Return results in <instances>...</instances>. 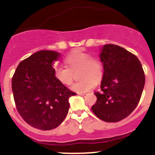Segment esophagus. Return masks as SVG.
Listing matches in <instances>:
<instances>
[{
    "label": "esophagus",
    "instance_id": "1",
    "mask_svg": "<svg viewBox=\"0 0 155 155\" xmlns=\"http://www.w3.org/2000/svg\"><path fill=\"white\" fill-rule=\"evenodd\" d=\"M80 95L82 96V97H85V96H86L87 94H80Z\"/></svg>",
    "mask_w": 155,
    "mask_h": 155
}]
</instances>
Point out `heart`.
<instances>
[{
	"instance_id": "obj_1",
	"label": "heart",
	"mask_w": 155,
	"mask_h": 155,
	"mask_svg": "<svg viewBox=\"0 0 155 155\" xmlns=\"http://www.w3.org/2000/svg\"><path fill=\"white\" fill-rule=\"evenodd\" d=\"M66 66L54 67V78L64 85H71L74 80V72L78 71L79 81L74 84L72 91L77 93H86L91 91L104 76V65L101 60L92 57L91 54L76 50L64 58Z\"/></svg>"
}]
</instances>
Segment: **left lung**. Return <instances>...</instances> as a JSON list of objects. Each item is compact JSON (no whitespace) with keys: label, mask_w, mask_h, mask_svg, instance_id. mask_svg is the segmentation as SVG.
Returning <instances> with one entry per match:
<instances>
[{"label":"left lung","mask_w":155,"mask_h":155,"mask_svg":"<svg viewBox=\"0 0 155 155\" xmlns=\"http://www.w3.org/2000/svg\"><path fill=\"white\" fill-rule=\"evenodd\" d=\"M104 64L101 92H95L97 102L91 109L107 123H117L137 107L145 82V72L136 55L119 45L108 44L101 54Z\"/></svg>","instance_id":"obj_1"}]
</instances>
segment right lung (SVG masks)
<instances>
[{
    "mask_svg": "<svg viewBox=\"0 0 155 155\" xmlns=\"http://www.w3.org/2000/svg\"><path fill=\"white\" fill-rule=\"evenodd\" d=\"M60 56L54 51L42 50L19 64L12 78L16 108L32 127L51 130L65 119L68 99L76 95L54 75L53 62Z\"/></svg>",
    "mask_w": 155,
    "mask_h": 155,
    "instance_id": "obj_1",
    "label": "right lung"
}]
</instances>
